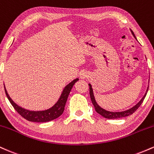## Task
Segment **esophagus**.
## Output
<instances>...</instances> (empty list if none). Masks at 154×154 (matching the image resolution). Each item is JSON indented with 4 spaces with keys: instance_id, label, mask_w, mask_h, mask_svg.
Returning <instances> with one entry per match:
<instances>
[{
    "instance_id": "34e87169",
    "label": "esophagus",
    "mask_w": 154,
    "mask_h": 154,
    "mask_svg": "<svg viewBox=\"0 0 154 154\" xmlns=\"http://www.w3.org/2000/svg\"><path fill=\"white\" fill-rule=\"evenodd\" d=\"M87 77H88V74L86 73V72H83L82 73H80V78L84 79V78H86Z\"/></svg>"
}]
</instances>
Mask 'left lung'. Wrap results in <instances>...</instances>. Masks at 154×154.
I'll list each match as a JSON object with an SVG mask.
<instances>
[{"label": "left lung", "mask_w": 154, "mask_h": 154, "mask_svg": "<svg viewBox=\"0 0 154 154\" xmlns=\"http://www.w3.org/2000/svg\"><path fill=\"white\" fill-rule=\"evenodd\" d=\"M131 32H132V35L135 37V38H136V37L135 36V34H134L133 32H132V30H131ZM89 86H90V96H91V101H92V103H93V106H94L95 111H96L97 113H98V114H100L101 116H103V117L106 118V119H118V118H122V117H125V116H130V115H131V114H133V113L135 112V111L137 110V109H138L140 106L142 104L143 101V100L145 99V97H146V94H147V92L148 91V88H149V86H148L147 88V91H146V94H145L144 96L143 97L142 99H141L138 102V103L136 104L135 106H133L132 108H131V109H128V110H127V111H120V112H113V111H109L105 110V109H102L101 107H100L98 105V103H96V101H95V100L94 95H93V88H92L91 85L89 84Z\"/></svg>", "instance_id": "obj_1"}]
</instances>
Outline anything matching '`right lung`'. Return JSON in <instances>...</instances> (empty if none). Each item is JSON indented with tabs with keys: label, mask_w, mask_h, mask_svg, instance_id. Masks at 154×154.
Wrapping results in <instances>:
<instances>
[{
	"label": "right lung",
	"mask_w": 154,
	"mask_h": 154,
	"mask_svg": "<svg viewBox=\"0 0 154 154\" xmlns=\"http://www.w3.org/2000/svg\"><path fill=\"white\" fill-rule=\"evenodd\" d=\"M78 79V78H77L74 79L73 81H72L70 83H69L66 87L64 88V89H63L59 100L56 102V103L55 104L54 106H53L52 107L50 108L49 109H47V110L45 111H29L17 105V104H16L14 102L11 100V98H10L8 93H7L5 86L4 88L6 96L7 98H8V100H9L10 103H11V105L13 106V107L14 108L15 110L17 111L22 117H24V119L28 120V121L29 122H49L51 121V120L56 119V118H58L63 114V111H64V107L65 105H66L67 98H68L70 91H71L72 88L73 87L74 85H75V83L77 82Z\"/></svg>",
	"instance_id": "1"
}]
</instances>
